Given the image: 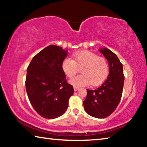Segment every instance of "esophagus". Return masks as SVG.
Masks as SVG:
<instances>
[{"label":"esophagus","mask_w":147,"mask_h":147,"mask_svg":"<svg viewBox=\"0 0 147 147\" xmlns=\"http://www.w3.org/2000/svg\"><path fill=\"white\" fill-rule=\"evenodd\" d=\"M73 88H74V91H78V89H79V88H78V87H76V86H74Z\"/></svg>","instance_id":"34e87169"}]
</instances>
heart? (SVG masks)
<instances>
[{"mask_svg":"<svg viewBox=\"0 0 147 147\" xmlns=\"http://www.w3.org/2000/svg\"><path fill=\"white\" fill-rule=\"evenodd\" d=\"M74 59L67 58L62 62V69L69 78H73L82 68V74L72 79L74 86H85L91 84L97 86L105 80L109 74V65L106 59L88 51L76 53Z\"/></svg>","mask_w":147,"mask_h":147,"instance_id":"heart-1","label":"heart"}]
</instances>
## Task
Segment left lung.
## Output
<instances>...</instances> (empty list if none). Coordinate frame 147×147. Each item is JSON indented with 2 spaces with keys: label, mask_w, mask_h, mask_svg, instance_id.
Returning <instances> with one entry per match:
<instances>
[{
  "label": "left lung",
  "mask_w": 147,
  "mask_h": 147,
  "mask_svg": "<svg viewBox=\"0 0 147 147\" xmlns=\"http://www.w3.org/2000/svg\"><path fill=\"white\" fill-rule=\"evenodd\" d=\"M99 51L108 61L109 73L106 81L94 90L87 89L84 107L89 115L98 119L110 115L120 102L124 86L123 64L110 50L104 48Z\"/></svg>",
  "instance_id": "8db88e82"
}]
</instances>
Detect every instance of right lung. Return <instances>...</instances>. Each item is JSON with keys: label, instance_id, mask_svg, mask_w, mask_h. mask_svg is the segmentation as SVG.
<instances>
[{"label": "right lung", "instance_id": "1", "mask_svg": "<svg viewBox=\"0 0 147 147\" xmlns=\"http://www.w3.org/2000/svg\"><path fill=\"white\" fill-rule=\"evenodd\" d=\"M67 54L61 47L49 45L32 58L27 68L25 85L30 102L45 119L63 115L74 93L61 67Z\"/></svg>", "mask_w": 147, "mask_h": 147}]
</instances>
